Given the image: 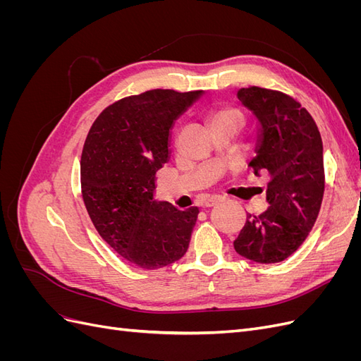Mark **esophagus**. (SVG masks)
<instances>
[{"label": "esophagus", "mask_w": 361, "mask_h": 361, "mask_svg": "<svg viewBox=\"0 0 361 361\" xmlns=\"http://www.w3.org/2000/svg\"><path fill=\"white\" fill-rule=\"evenodd\" d=\"M223 200H224L223 195H212L211 199H207V200L204 202V206H206V207H211V206H215V204H218V203L223 202Z\"/></svg>", "instance_id": "esophagus-1"}]
</instances>
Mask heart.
I'll return each mask as SVG.
<instances>
[{
    "instance_id": "obj_1",
    "label": "heart",
    "mask_w": 361,
    "mask_h": 361,
    "mask_svg": "<svg viewBox=\"0 0 361 361\" xmlns=\"http://www.w3.org/2000/svg\"><path fill=\"white\" fill-rule=\"evenodd\" d=\"M209 123H211V128L218 125H232L235 128H241L244 123V117L236 110V108H231V106L215 108V110L209 113Z\"/></svg>"
}]
</instances>
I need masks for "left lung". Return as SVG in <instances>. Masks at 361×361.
I'll return each instance as SVG.
<instances>
[{
	"instance_id": "1",
	"label": "left lung",
	"mask_w": 361,
	"mask_h": 361,
	"mask_svg": "<svg viewBox=\"0 0 361 361\" xmlns=\"http://www.w3.org/2000/svg\"><path fill=\"white\" fill-rule=\"evenodd\" d=\"M238 99L259 123L250 167L256 176L268 173L269 207L247 214L233 247L257 264H277L298 250L318 218L325 188L322 138L310 113L285 93L253 85L238 90Z\"/></svg>"
}]
</instances>
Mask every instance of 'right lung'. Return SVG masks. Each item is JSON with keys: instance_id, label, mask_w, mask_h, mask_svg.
<instances>
[{"instance_id": "obj_1", "label": "right lung", "mask_w": 361, "mask_h": 361, "mask_svg": "<svg viewBox=\"0 0 361 361\" xmlns=\"http://www.w3.org/2000/svg\"><path fill=\"white\" fill-rule=\"evenodd\" d=\"M202 96L155 89L106 106L81 155L82 199L96 231L129 264L158 269L187 253L199 207L157 202L155 174L169 161L170 130Z\"/></svg>"}]
</instances>
